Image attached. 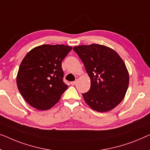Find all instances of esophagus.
I'll return each mask as SVG.
<instances>
[{
	"label": "esophagus",
	"mask_w": 150,
	"mask_h": 150,
	"mask_svg": "<svg viewBox=\"0 0 150 150\" xmlns=\"http://www.w3.org/2000/svg\"><path fill=\"white\" fill-rule=\"evenodd\" d=\"M71 83V85H72V86H74L75 84L76 83V81H71V83Z\"/></svg>",
	"instance_id": "34e87169"
}]
</instances>
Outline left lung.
<instances>
[{"instance_id":"8db88e82","label":"left lung","mask_w":150,"mask_h":150,"mask_svg":"<svg viewBox=\"0 0 150 150\" xmlns=\"http://www.w3.org/2000/svg\"><path fill=\"white\" fill-rule=\"evenodd\" d=\"M89 75V91L82 94L86 103L98 112L115 108L125 96L129 75L116 52L107 46L91 44L73 47Z\"/></svg>"}]
</instances>
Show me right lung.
Returning <instances> with one entry per match:
<instances>
[{
  "instance_id": "add662e5",
  "label": "right lung",
  "mask_w": 150,
  "mask_h": 150,
  "mask_svg": "<svg viewBox=\"0 0 150 150\" xmlns=\"http://www.w3.org/2000/svg\"><path fill=\"white\" fill-rule=\"evenodd\" d=\"M72 47L42 45L33 48L23 59L17 75L21 95L30 106L47 110L68 88L63 81L62 61Z\"/></svg>"
}]
</instances>
